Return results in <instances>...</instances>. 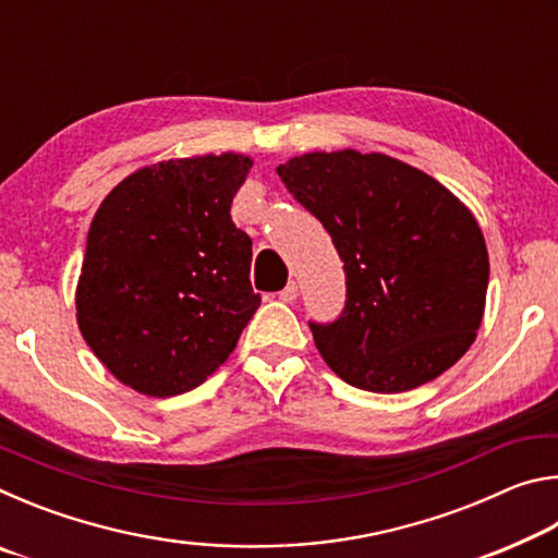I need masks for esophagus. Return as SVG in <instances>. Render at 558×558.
<instances>
[{
	"label": "esophagus",
	"mask_w": 558,
	"mask_h": 558,
	"mask_svg": "<svg viewBox=\"0 0 558 558\" xmlns=\"http://www.w3.org/2000/svg\"><path fill=\"white\" fill-rule=\"evenodd\" d=\"M298 295H300V290H298V282H295V280L288 282V286L278 292V298H280L282 302H295Z\"/></svg>",
	"instance_id": "obj_1"
}]
</instances>
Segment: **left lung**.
<instances>
[{"mask_svg": "<svg viewBox=\"0 0 558 558\" xmlns=\"http://www.w3.org/2000/svg\"><path fill=\"white\" fill-rule=\"evenodd\" d=\"M344 260L347 305L310 325L339 379L411 391L448 372L483 325L489 258L472 211L438 179L381 153H307L280 165Z\"/></svg>", "mask_w": 558, "mask_h": 558, "instance_id": "8db88e82", "label": "left lung"}]
</instances>
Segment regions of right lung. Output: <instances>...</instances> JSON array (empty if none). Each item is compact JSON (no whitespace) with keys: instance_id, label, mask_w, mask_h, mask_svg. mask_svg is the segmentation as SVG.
<instances>
[{"instance_id":"1","label":"right lung","mask_w":558,"mask_h":558,"mask_svg":"<svg viewBox=\"0 0 558 558\" xmlns=\"http://www.w3.org/2000/svg\"><path fill=\"white\" fill-rule=\"evenodd\" d=\"M248 155L165 159L122 179L90 221L75 286L86 344L120 384L167 399L204 384L260 305L231 221Z\"/></svg>"}]
</instances>
